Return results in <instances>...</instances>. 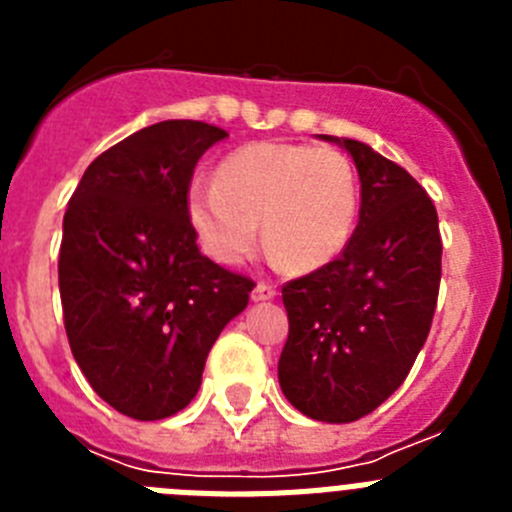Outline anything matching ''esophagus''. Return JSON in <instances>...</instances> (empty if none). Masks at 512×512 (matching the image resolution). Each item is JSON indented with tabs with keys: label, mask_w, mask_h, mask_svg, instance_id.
Wrapping results in <instances>:
<instances>
[{
	"label": "esophagus",
	"mask_w": 512,
	"mask_h": 512,
	"mask_svg": "<svg viewBox=\"0 0 512 512\" xmlns=\"http://www.w3.org/2000/svg\"><path fill=\"white\" fill-rule=\"evenodd\" d=\"M274 297H277V289L271 287V284H264V282L256 284L251 292L253 302H269V300H274Z\"/></svg>",
	"instance_id": "obj_1"
}]
</instances>
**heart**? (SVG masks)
<instances>
[{"instance_id":"heart-1","label":"heart","mask_w":512,"mask_h":512,"mask_svg":"<svg viewBox=\"0 0 512 512\" xmlns=\"http://www.w3.org/2000/svg\"><path fill=\"white\" fill-rule=\"evenodd\" d=\"M359 215V182L348 158L302 143H251L194 179L187 217L202 251L223 266L241 264L264 238L277 259L315 271L346 251Z\"/></svg>"}]
</instances>
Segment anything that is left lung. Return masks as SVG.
<instances>
[{"label": "left lung", "mask_w": 512, "mask_h": 512, "mask_svg": "<svg viewBox=\"0 0 512 512\" xmlns=\"http://www.w3.org/2000/svg\"><path fill=\"white\" fill-rule=\"evenodd\" d=\"M320 138L354 158L359 225L336 261L282 287L279 387L307 418L351 423L405 382L428 338L441 235L431 197L402 166L361 140Z\"/></svg>", "instance_id": "8db88e82"}]
</instances>
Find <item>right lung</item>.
Listing matches in <instances>:
<instances>
[{"instance_id":"obj_1","label":"right lung","mask_w":512,"mask_h":512,"mask_svg":"<svg viewBox=\"0 0 512 512\" xmlns=\"http://www.w3.org/2000/svg\"><path fill=\"white\" fill-rule=\"evenodd\" d=\"M215 125L164 120L94 158L63 215L58 287L71 354L92 390L135 420L194 400L220 330L253 282L197 248L187 189Z\"/></svg>"}]
</instances>
